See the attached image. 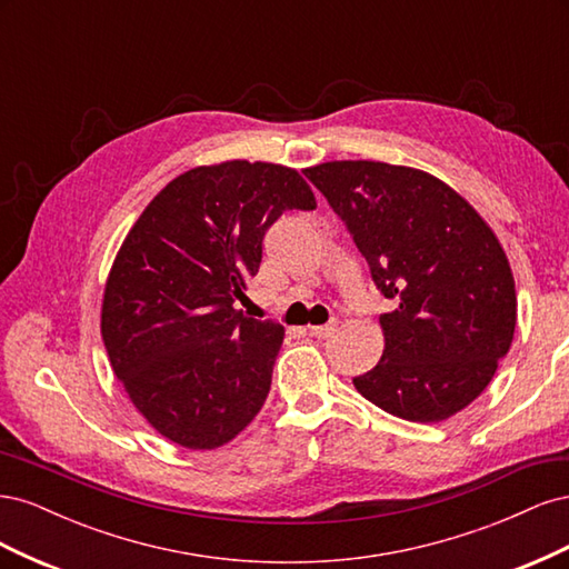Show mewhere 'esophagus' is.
Segmentation results:
<instances>
[{"label": "esophagus", "mask_w": 569, "mask_h": 569, "mask_svg": "<svg viewBox=\"0 0 569 569\" xmlns=\"http://www.w3.org/2000/svg\"><path fill=\"white\" fill-rule=\"evenodd\" d=\"M337 325H339V320H332V322H327V325L311 327V335L318 337V339H330V337L337 332Z\"/></svg>", "instance_id": "1"}]
</instances>
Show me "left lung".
<instances>
[{
  "instance_id": "left-lung-1",
  "label": "left lung",
  "mask_w": 569,
  "mask_h": 569,
  "mask_svg": "<svg viewBox=\"0 0 569 569\" xmlns=\"http://www.w3.org/2000/svg\"><path fill=\"white\" fill-rule=\"evenodd\" d=\"M368 261L385 353L353 377L368 401L441 422L487 389L515 332L518 299L496 234L449 184L416 168L330 161L303 170Z\"/></svg>"
}]
</instances>
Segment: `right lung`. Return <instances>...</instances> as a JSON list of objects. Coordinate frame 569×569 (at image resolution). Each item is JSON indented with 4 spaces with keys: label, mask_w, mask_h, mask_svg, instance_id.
I'll return each mask as SVG.
<instances>
[{
    "label": "right lung",
    "mask_w": 569,
    "mask_h": 569,
    "mask_svg": "<svg viewBox=\"0 0 569 569\" xmlns=\"http://www.w3.org/2000/svg\"><path fill=\"white\" fill-rule=\"evenodd\" d=\"M313 211L297 170L228 161L168 182L120 247L101 337L147 422L184 449H218L268 399L284 327L237 311L284 211Z\"/></svg>",
    "instance_id": "1"
}]
</instances>
